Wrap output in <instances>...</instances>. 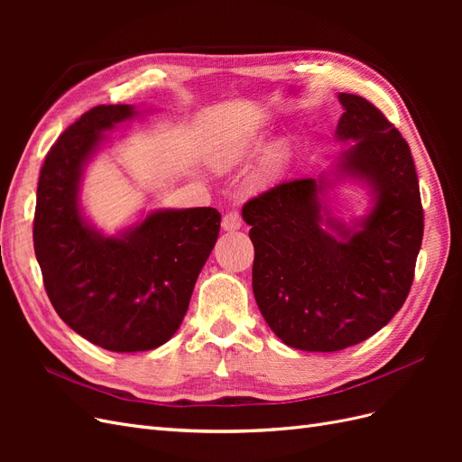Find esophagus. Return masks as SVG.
Here are the masks:
<instances>
[{
	"mask_svg": "<svg viewBox=\"0 0 462 462\" xmlns=\"http://www.w3.org/2000/svg\"><path fill=\"white\" fill-rule=\"evenodd\" d=\"M241 226H243L241 216H239V212H235V209L223 216V221H221L223 231H236V229H241Z\"/></svg>",
	"mask_w": 462,
	"mask_h": 462,
	"instance_id": "obj_1",
	"label": "esophagus"
}]
</instances>
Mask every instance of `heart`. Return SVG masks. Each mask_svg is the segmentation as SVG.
Returning <instances> with one entry per match:
<instances>
[{"label":"heart","mask_w":462,"mask_h":462,"mask_svg":"<svg viewBox=\"0 0 462 462\" xmlns=\"http://www.w3.org/2000/svg\"><path fill=\"white\" fill-rule=\"evenodd\" d=\"M260 146H262V138H260V136H256V134L248 136V138H243L241 143H236L235 146H231L226 153H223L221 163H235V162H239V160L246 158L248 153H253L254 150H258ZM283 158H285V153H283V150H282V148H275V150H272V152L268 153V156L263 158L262 167H260V171H262L263 175H272V173H275V171L279 170V167H282Z\"/></svg>","instance_id":"1"}]
</instances>
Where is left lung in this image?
Returning <instances> with one entry per match:
<instances>
[{
	"mask_svg": "<svg viewBox=\"0 0 462 462\" xmlns=\"http://www.w3.org/2000/svg\"><path fill=\"white\" fill-rule=\"evenodd\" d=\"M335 138L351 144L331 177L277 185L243 206L254 245L253 291L285 345L333 353L365 341L393 318L414 279L424 212L411 148L374 104L339 94ZM371 189L369 214L346 226L325 192L341 180Z\"/></svg>",
	"mask_w": 462,
	"mask_h": 462,
	"instance_id": "left-lung-1",
	"label": "left lung"
}]
</instances>
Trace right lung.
Instances as JSON below:
<instances>
[{
    "label": "right lung",
    "mask_w": 462,
    "mask_h": 462,
    "mask_svg": "<svg viewBox=\"0 0 462 462\" xmlns=\"http://www.w3.org/2000/svg\"><path fill=\"white\" fill-rule=\"evenodd\" d=\"M141 116L96 106L75 121L42 165L34 253L55 312L80 337L114 353L152 351L183 321L194 283L217 241L216 208L152 209L104 235L82 214L80 180L107 131Z\"/></svg>",
    "instance_id": "add662e5"
}]
</instances>
